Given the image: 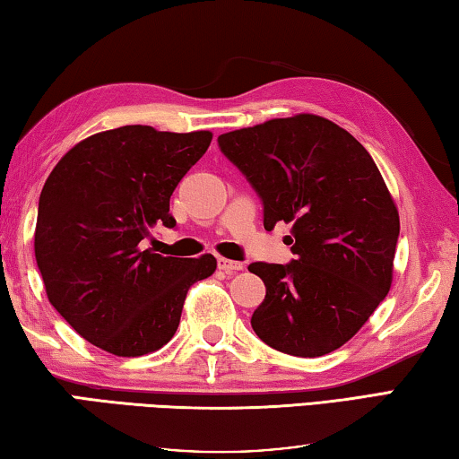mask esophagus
Returning <instances> with one entry per match:
<instances>
[{
  "mask_svg": "<svg viewBox=\"0 0 459 459\" xmlns=\"http://www.w3.org/2000/svg\"><path fill=\"white\" fill-rule=\"evenodd\" d=\"M218 267H221L222 272H227V273H235V272H241L245 265L241 264V261H232V259H227V257H218Z\"/></svg>",
  "mask_w": 459,
  "mask_h": 459,
  "instance_id": "esophagus-1",
  "label": "esophagus"
}]
</instances>
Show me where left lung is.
Instances as JSON below:
<instances>
[{
	"mask_svg": "<svg viewBox=\"0 0 459 459\" xmlns=\"http://www.w3.org/2000/svg\"><path fill=\"white\" fill-rule=\"evenodd\" d=\"M218 144L264 200V227L292 224L294 261L249 265L267 290L253 331L296 358L345 345L386 298L394 272L398 208L372 155L316 114L232 130Z\"/></svg>",
	"mask_w": 459,
	"mask_h": 459,
	"instance_id": "1",
	"label": "left lung"
}]
</instances>
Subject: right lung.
<instances>
[{
  "instance_id": "add662e5",
  "label": "right lung",
  "mask_w": 459,
  "mask_h": 459,
  "mask_svg": "<svg viewBox=\"0 0 459 459\" xmlns=\"http://www.w3.org/2000/svg\"><path fill=\"white\" fill-rule=\"evenodd\" d=\"M212 133L133 125L91 134L61 157L39 200L34 255L56 312L85 341L118 358L161 349L178 331L214 255L143 249L149 229L176 227L169 198L208 151Z\"/></svg>"
}]
</instances>
